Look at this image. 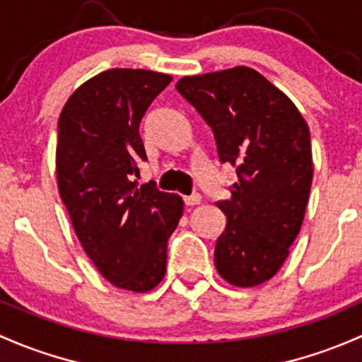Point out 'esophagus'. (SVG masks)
I'll return each mask as SVG.
<instances>
[{
	"mask_svg": "<svg viewBox=\"0 0 362 362\" xmlns=\"http://www.w3.org/2000/svg\"><path fill=\"white\" fill-rule=\"evenodd\" d=\"M201 199H203V196H201L199 192H192L191 196L184 197V203L187 204V206H196V204L201 203Z\"/></svg>",
	"mask_w": 362,
	"mask_h": 362,
	"instance_id": "obj_1",
	"label": "esophagus"
}]
</instances>
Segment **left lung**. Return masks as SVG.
Wrapping results in <instances>:
<instances>
[{
	"label": "left lung",
	"mask_w": 362,
	"mask_h": 362,
	"mask_svg": "<svg viewBox=\"0 0 362 362\" xmlns=\"http://www.w3.org/2000/svg\"><path fill=\"white\" fill-rule=\"evenodd\" d=\"M177 90L215 136L220 163L238 180L215 245V267L227 283L251 288L276 276L290 255L312 185L310 132L295 104L250 67L185 76Z\"/></svg>",
	"instance_id": "left-lung-1"
}]
</instances>
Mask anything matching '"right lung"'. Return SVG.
<instances>
[{"label":"right lung","instance_id":"obj_1","mask_svg":"<svg viewBox=\"0 0 362 362\" xmlns=\"http://www.w3.org/2000/svg\"><path fill=\"white\" fill-rule=\"evenodd\" d=\"M171 76L111 69L71 95L59 117L57 180L83 250L123 290L144 293L166 272V246L184 211L180 196L139 185L147 161L140 121Z\"/></svg>","mask_w":362,"mask_h":362}]
</instances>
